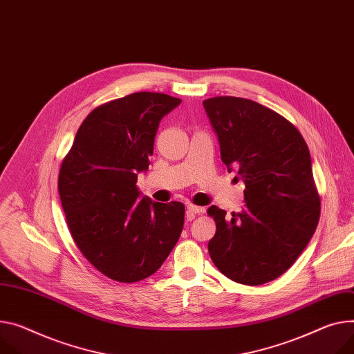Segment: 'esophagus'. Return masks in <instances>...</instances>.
I'll list each match as a JSON object with an SVG mask.
<instances>
[{"instance_id": "obj_1", "label": "esophagus", "mask_w": 354, "mask_h": 354, "mask_svg": "<svg viewBox=\"0 0 354 354\" xmlns=\"http://www.w3.org/2000/svg\"><path fill=\"white\" fill-rule=\"evenodd\" d=\"M205 211L204 207L194 205V204H188L187 205V218H194L197 214H203Z\"/></svg>"}]
</instances>
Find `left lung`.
Instances as JSON below:
<instances>
[{"instance_id": "1", "label": "left lung", "mask_w": 354, "mask_h": 354, "mask_svg": "<svg viewBox=\"0 0 354 354\" xmlns=\"http://www.w3.org/2000/svg\"><path fill=\"white\" fill-rule=\"evenodd\" d=\"M218 134L221 160L245 184V207L211 205L216 231L208 252L221 274L257 286L279 278L313 236L320 196L308 145L293 123L272 109L235 96L203 102Z\"/></svg>"}]
</instances>
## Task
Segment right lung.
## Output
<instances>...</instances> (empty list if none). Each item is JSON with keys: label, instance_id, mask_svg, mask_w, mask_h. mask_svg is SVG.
I'll use <instances>...</instances> for the list:
<instances>
[{"label": "right lung", "instance_id": "obj_1", "mask_svg": "<svg viewBox=\"0 0 354 354\" xmlns=\"http://www.w3.org/2000/svg\"><path fill=\"white\" fill-rule=\"evenodd\" d=\"M181 99L138 92L86 116L64 157L58 192L82 255L109 279L149 278L166 261L184 225V204L139 198L138 173L149 169L158 123Z\"/></svg>", "mask_w": 354, "mask_h": 354}]
</instances>
